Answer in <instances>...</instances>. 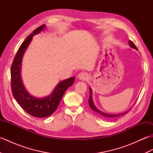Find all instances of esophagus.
I'll list each match as a JSON object with an SVG mask.
<instances>
[{"instance_id": "1", "label": "esophagus", "mask_w": 153, "mask_h": 153, "mask_svg": "<svg viewBox=\"0 0 153 153\" xmlns=\"http://www.w3.org/2000/svg\"><path fill=\"white\" fill-rule=\"evenodd\" d=\"M88 74L85 72H80L78 76H77V77H78V79L80 80H83V81H85L86 79H88Z\"/></svg>"}]
</instances>
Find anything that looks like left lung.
<instances>
[{
    "label": "left lung",
    "instance_id": "obj_1",
    "mask_svg": "<svg viewBox=\"0 0 153 153\" xmlns=\"http://www.w3.org/2000/svg\"><path fill=\"white\" fill-rule=\"evenodd\" d=\"M129 46H130V47L134 48V49L137 50V48L136 47L135 44L133 43L131 41H130V40L129 41ZM89 92H90V96H89V106L91 107V108L93 110H94V111H95V112L98 113L99 114H100V116H103L104 118H116V117H118V116L126 114V113H128L129 111V110H131V109H129V110H128V111H126L125 112H123V113H121V114H108V113L103 112L100 111V110H99L98 108H97V107L95 106V105H94V103L93 102V99H92V91H91V88H89Z\"/></svg>",
    "mask_w": 153,
    "mask_h": 153
}]
</instances>
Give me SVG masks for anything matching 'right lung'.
Here are the masks:
<instances>
[{
	"instance_id": "right-lung-1",
	"label": "right lung",
	"mask_w": 153,
	"mask_h": 153,
	"mask_svg": "<svg viewBox=\"0 0 153 153\" xmlns=\"http://www.w3.org/2000/svg\"><path fill=\"white\" fill-rule=\"evenodd\" d=\"M44 28H45V25H41L23 42L14 58L10 70L11 88L13 96L18 105L25 110V112L37 118H45L51 115L56 110L65 91L68 87L72 85L75 80V77H72L62 81L50 95L41 99L31 95L23 85L21 77L23 56L33 37L35 35L39 33Z\"/></svg>"
}]
</instances>
